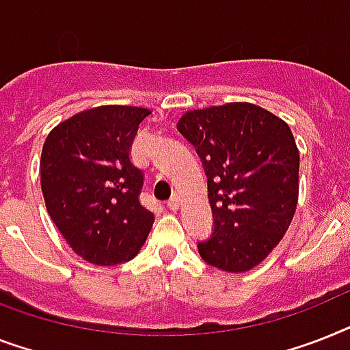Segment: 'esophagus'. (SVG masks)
<instances>
[{
    "label": "esophagus",
    "instance_id": "34e87169",
    "mask_svg": "<svg viewBox=\"0 0 350 350\" xmlns=\"http://www.w3.org/2000/svg\"><path fill=\"white\" fill-rule=\"evenodd\" d=\"M167 206H169L170 210H178L180 208V198H178V196H172V198H170L169 201H167Z\"/></svg>",
    "mask_w": 350,
    "mask_h": 350
}]
</instances>
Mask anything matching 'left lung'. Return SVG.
Listing matches in <instances>:
<instances>
[{"instance_id": "obj_1", "label": "left lung", "mask_w": 350, "mask_h": 350, "mask_svg": "<svg viewBox=\"0 0 350 350\" xmlns=\"http://www.w3.org/2000/svg\"><path fill=\"white\" fill-rule=\"evenodd\" d=\"M178 131L201 158L214 215L204 262L230 273L255 268L280 243L298 201L300 154L284 120L248 102L187 111Z\"/></svg>"}]
</instances>
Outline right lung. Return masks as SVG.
<instances>
[{"instance_id": "1", "label": "right lung", "mask_w": 350, "mask_h": 350, "mask_svg": "<svg viewBox=\"0 0 350 350\" xmlns=\"http://www.w3.org/2000/svg\"><path fill=\"white\" fill-rule=\"evenodd\" d=\"M149 115L146 107H93L53 127L42 146L48 214L70 248L96 266L131 260L154 223L140 203L144 172L129 156Z\"/></svg>"}]
</instances>
